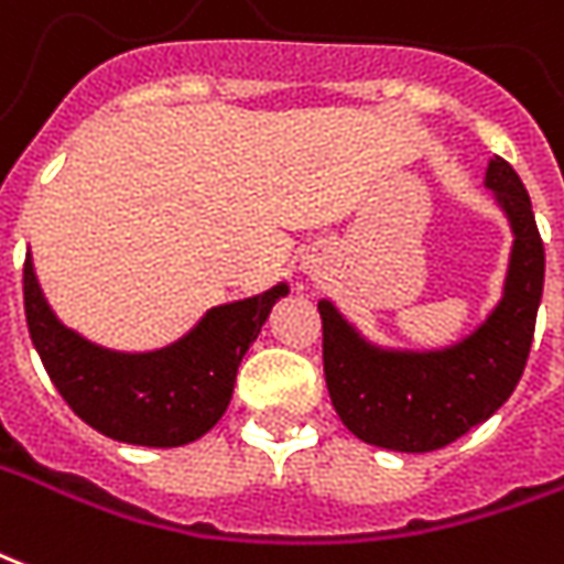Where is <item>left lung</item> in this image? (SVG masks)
Here are the masks:
<instances>
[{
    "label": "left lung",
    "instance_id": "8db88e82",
    "mask_svg": "<svg viewBox=\"0 0 564 564\" xmlns=\"http://www.w3.org/2000/svg\"><path fill=\"white\" fill-rule=\"evenodd\" d=\"M487 187L514 229L502 302L460 344L440 352H391L356 335L335 304L319 302L325 386L361 442L391 452H436L511 398L527 367L544 290V241L514 166L494 158Z\"/></svg>",
    "mask_w": 564,
    "mask_h": 564
}]
</instances>
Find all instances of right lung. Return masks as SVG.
I'll return each mask as SVG.
<instances>
[{"label": "right lung", "instance_id": "1", "mask_svg": "<svg viewBox=\"0 0 564 564\" xmlns=\"http://www.w3.org/2000/svg\"><path fill=\"white\" fill-rule=\"evenodd\" d=\"M286 283L245 302L212 307L199 325L158 352H110L53 316L32 257L23 262V304L37 356L70 410L104 436L176 448L206 436L227 412L236 370Z\"/></svg>", "mask_w": 564, "mask_h": 564}]
</instances>
